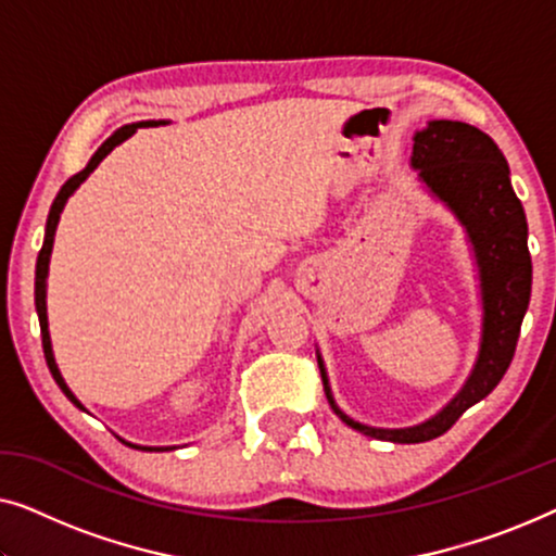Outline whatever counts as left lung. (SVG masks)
Returning a JSON list of instances; mask_svg holds the SVG:
<instances>
[{"label": "left lung", "instance_id": "left-lung-1", "mask_svg": "<svg viewBox=\"0 0 556 556\" xmlns=\"http://www.w3.org/2000/svg\"><path fill=\"white\" fill-rule=\"evenodd\" d=\"M413 141L409 162L417 169V177L466 227L481 280L483 324L481 346L466 384L438 415L413 428H371L341 413L331 394L321 354L316 352L326 400L339 420L364 435L390 443H425L443 435L468 407L489 397L514 359L531 299L527 215L511 187L506 159L491 136L463 121L443 118L430 121Z\"/></svg>", "mask_w": 556, "mask_h": 556}]
</instances>
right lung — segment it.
<instances>
[{
    "label": "right lung",
    "mask_w": 556,
    "mask_h": 556,
    "mask_svg": "<svg viewBox=\"0 0 556 556\" xmlns=\"http://www.w3.org/2000/svg\"><path fill=\"white\" fill-rule=\"evenodd\" d=\"M162 124H169V121H139V124H128V126H124V128H118L116 134L113 136H109V139H105L103 143H101V149L96 151L93 156H90V162L86 164V169L83 172H78L75 174V177H71L65 181L63 187H60V192H58V197H55V202H52V207H50V215H48V225H45V242H42V250H40V255H37V268H35V308H37V318H40V331H42V349H45V362H48V367H50V375H52V379H55L58 382V387L60 390L65 392V397L73 402L75 407H80V409H86L78 402V397H75V394L71 392V387L65 384V379H63V375H60V369H58V364H55V356H52V344H50V331H48V303H45V293H48V270H50V253H52V242H55V230H58V223H60V212H63V207H65V202H67V197H71L75 189H78L83 181L88 179V174L96 169L98 164L103 162L105 156L111 154L113 149L118 147L121 141H126L128 136H134L136 134V128H141V126H162ZM131 447H141V451H149V453H159V451H174V447H149V445H134V443H128Z\"/></svg>",
    "instance_id": "1"
}]
</instances>
